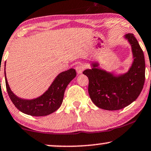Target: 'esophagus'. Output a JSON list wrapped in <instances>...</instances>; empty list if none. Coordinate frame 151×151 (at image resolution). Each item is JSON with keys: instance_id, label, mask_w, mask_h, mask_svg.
I'll return each mask as SVG.
<instances>
[{"instance_id": "1", "label": "esophagus", "mask_w": 151, "mask_h": 151, "mask_svg": "<svg viewBox=\"0 0 151 151\" xmlns=\"http://www.w3.org/2000/svg\"><path fill=\"white\" fill-rule=\"evenodd\" d=\"M75 69H76V70H77V73L78 74H80V73H81V72L83 71L84 66L83 65H81V64H79V65H77V66H76Z\"/></svg>"}]
</instances>
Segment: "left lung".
<instances>
[{
    "label": "left lung",
    "mask_w": 151,
    "mask_h": 151,
    "mask_svg": "<svg viewBox=\"0 0 151 151\" xmlns=\"http://www.w3.org/2000/svg\"><path fill=\"white\" fill-rule=\"evenodd\" d=\"M125 37L132 46L134 61L127 73L116 77L104 70L96 68L86 70L83 74L89 79L88 93L95 105L102 109H122L137 99L145 81V60L143 50L133 34Z\"/></svg>",
    "instance_id": "1"
}]
</instances>
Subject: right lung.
I'll return each mask as SVG.
<instances>
[{
    "label": "right lung",
    "mask_w": 151,
    "mask_h": 151,
    "mask_svg": "<svg viewBox=\"0 0 151 151\" xmlns=\"http://www.w3.org/2000/svg\"><path fill=\"white\" fill-rule=\"evenodd\" d=\"M76 75L77 73L73 68L61 72L43 95L32 100L17 97L10 90L5 74L6 89L11 101L20 111L31 116H46L55 112L61 106L65 88Z\"/></svg>",
    "instance_id": "obj_1"
}]
</instances>
